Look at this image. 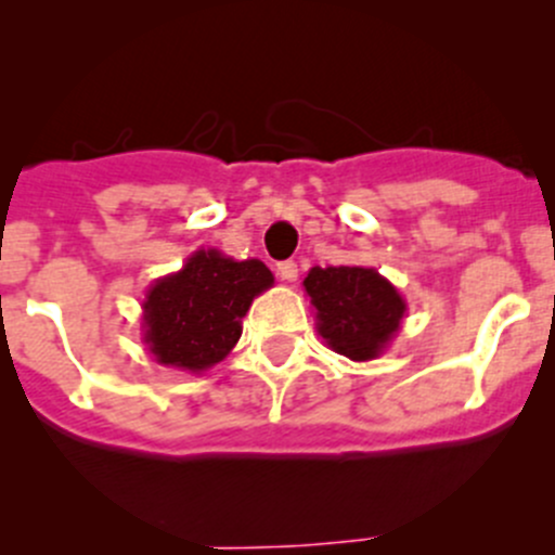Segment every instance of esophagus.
<instances>
[{"instance_id":"obj_1","label":"esophagus","mask_w":555,"mask_h":555,"mask_svg":"<svg viewBox=\"0 0 555 555\" xmlns=\"http://www.w3.org/2000/svg\"><path fill=\"white\" fill-rule=\"evenodd\" d=\"M276 271H279V276L284 279V282H295V279H298V262L284 260V262H279Z\"/></svg>"}]
</instances>
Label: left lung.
Listing matches in <instances>:
<instances>
[{
	"mask_svg": "<svg viewBox=\"0 0 555 555\" xmlns=\"http://www.w3.org/2000/svg\"><path fill=\"white\" fill-rule=\"evenodd\" d=\"M304 287L324 344L354 362L376 360L405 317V300L376 268L313 266Z\"/></svg>",
	"mask_w": 555,
	"mask_h": 555,
	"instance_id": "left-lung-1",
	"label": "left lung"
}]
</instances>
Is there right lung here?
I'll return each mask as SVG.
<instances>
[{
  "mask_svg": "<svg viewBox=\"0 0 555 555\" xmlns=\"http://www.w3.org/2000/svg\"><path fill=\"white\" fill-rule=\"evenodd\" d=\"M273 284L260 260L198 249L144 298V344L160 365L201 373L231 354L251 300Z\"/></svg>",
  "mask_w": 555,
  "mask_h": 555,
  "instance_id": "1",
  "label": "right lung"
}]
</instances>
